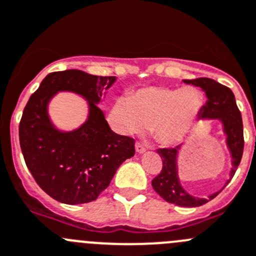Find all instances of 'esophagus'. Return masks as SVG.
<instances>
[{"label": "esophagus", "instance_id": "1", "mask_svg": "<svg viewBox=\"0 0 256 256\" xmlns=\"http://www.w3.org/2000/svg\"><path fill=\"white\" fill-rule=\"evenodd\" d=\"M136 150H137V153H144L146 148L144 146L140 144V143H136Z\"/></svg>", "mask_w": 256, "mask_h": 256}]
</instances>
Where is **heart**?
Returning a JSON list of instances; mask_svg holds the SVG:
<instances>
[{"instance_id": "heart-1", "label": "heart", "mask_w": 256, "mask_h": 256, "mask_svg": "<svg viewBox=\"0 0 256 256\" xmlns=\"http://www.w3.org/2000/svg\"><path fill=\"white\" fill-rule=\"evenodd\" d=\"M202 98L194 88L147 86L130 96H119L109 112L110 126L122 136L150 130L158 143H181L194 128Z\"/></svg>"}]
</instances>
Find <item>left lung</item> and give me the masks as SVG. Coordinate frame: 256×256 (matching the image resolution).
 I'll list each match as a JSON object with an SVG mask.
<instances>
[{
  "label": "left lung",
  "mask_w": 256,
  "mask_h": 256,
  "mask_svg": "<svg viewBox=\"0 0 256 256\" xmlns=\"http://www.w3.org/2000/svg\"><path fill=\"white\" fill-rule=\"evenodd\" d=\"M186 84H192L202 89L208 96L206 104L200 109V119H218L222 123L224 133L226 134V144L232 158V168L230 171V178L235 174L238 166L242 157L244 150V133H242V113L236 106L235 96L230 88L215 82L208 78L184 80ZM181 146L174 148H160L158 154L162 158V171L156 178H153V190L166 200L167 202L174 204L184 208H197L205 205L210 200L215 198L218 192L210 194L208 198L194 197L184 191L180 184L177 174V153Z\"/></svg>",
  "instance_id": "obj_1"
}]
</instances>
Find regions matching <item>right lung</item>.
Wrapping results in <instances>:
<instances>
[{
  "label": "right lung",
  "instance_id": "right-lung-1",
  "mask_svg": "<svg viewBox=\"0 0 256 256\" xmlns=\"http://www.w3.org/2000/svg\"><path fill=\"white\" fill-rule=\"evenodd\" d=\"M116 76H96L82 70L46 75L30 96L18 126L26 166L36 184L54 200L68 205L98 198L122 163L134 156V140L109 128L100 103ZM58 91L87 99L90 116L78 130L62 132L50 123L47 106Z\"/></svg>",
  "mask_w": 256,
  "mask_h": 256
}]
</instances>
